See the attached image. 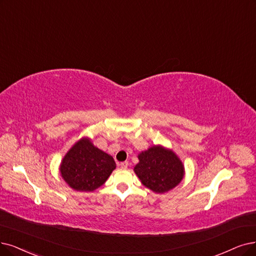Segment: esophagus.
<instances>
[{
  "label": "esophagus",
  "mask_w": 256,
  "mask_h": 256,
  "mask_svg": "<svg viewBox=\"0 0 256 256\" xmlns=\"http://www.w3.org/2000/svg\"><path fill=\"white\" fill-rule=\"evenodd\" d=\"M128 165H129L128 162H122L118 164V166H120V168H127Z\"/></svg>",
  "instance_id": "1"
}]
</instances>
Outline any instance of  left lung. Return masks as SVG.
I'll return each instance as SVG.
<instances>
[{
  "instance_id": "8db88e82",
  "label": "left lung",
  "mask_w": 256,
  "mask_h": 256,
  "mask_svg": "<svg viewBox=\"0 0 256 256\" xmlns=\"http://www.w3.org/2000/svg\"><path fill=\"white\" fill-rule=\"evenodd\" d=\"M136 174L145 187L156 193L168 192L182 182L185 168L174 152L160 145L152 146L138 154Z\"/></svg>"
}]
</instances>
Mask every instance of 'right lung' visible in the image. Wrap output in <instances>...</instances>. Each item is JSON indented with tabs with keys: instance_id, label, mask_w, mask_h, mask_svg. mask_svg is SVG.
Returning a JSON list of instances; mask_svg holds the SVG:
<instances>
[{
	"instance_id": "obj_1",
	"label": "right lung",
	"mask_w": 256,
	"mask_h": 256,
	"mask_svg": "<svg viewBox=\"0 0 256 256\" xmlns=\"http://www.w3.org/2000/svg\"><path fill=\"white\" fill-rule=\"evenodd\" d=\"M116 167L114 158L83 138L65 154L60 173L69 187L88 192L103 185Z\"/></svg>"
}]
</instances>
